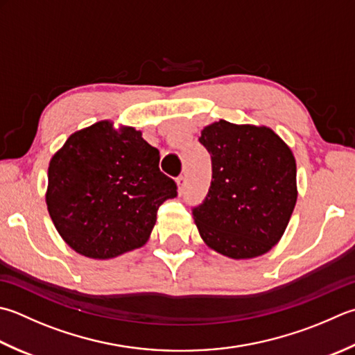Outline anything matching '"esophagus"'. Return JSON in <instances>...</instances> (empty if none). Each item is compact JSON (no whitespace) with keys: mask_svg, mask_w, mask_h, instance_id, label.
I'll list each match as a JSON object with an SVG mask.
<instances>
[{"mask_svg":"<svg viewBox=\"0 0 355 355\" xmlns=\"http://www.w3.org/2000/svg\"><path fill=\"white\" fill-rule=\"evenodd\" d=\"M184 184H186V178L183 175H180L177 178V186H178V193L182 196V193L184 192Z\"/></svg>","mask_w":355,"mask_h":355,"instance_id":"1","label":"esophagus"}]
</instances>
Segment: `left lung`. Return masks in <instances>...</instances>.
<instances>
[{"instance_id":"8db88e82","label":"left lung","mask_w":355,"mask_h":355,"mask_svg":"<svg viewBox=\"0 0 355 355\" xmlns=\"http://www.w3.org/2000/svg\"><path fill=\"white\" fill-rule=\"evenodd\" d=\"M211 154L209 191L192 215L201 239L231 259H254L272 249L297 201L293 152L269 128L225 120L201 130Z\"/></svg>"}]
</instances>
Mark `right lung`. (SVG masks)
Instances as JSON below:
<instances>
[{
	"label": "right lung",
	"instance_id": "right-lung-1",
	"mask_svg": "<svg viewBox=\"0 0 355 355\" xmlns=\"http://www.w3.org/2000/svg\"><path fill=\"white\" fill-rule=\"evenodd\" d=\"M159 152L134 128L100 121L75 132L49 164L47 211L73 251L114 259L148 241L157 211L177 197Z\"/></svg>",
	"mask_w": 355,
	"mask_h": 355
}]
</instances>
